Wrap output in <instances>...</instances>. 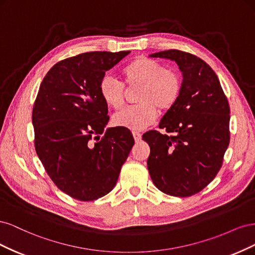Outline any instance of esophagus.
<instances>
[{"instance_id":"esophagus-1","label":"esophagus","mask_w":255,"mask_h":255,"mask_svg":"<svg viewBox=\"0 0 255 255\" xmlns=\"http://www.w3.org/2000/svg\"><path fill=\"white\" fill-rule=\"evenodd\" d=\"M133 136H134V139L136 142H139L141 140V134L139 132H137V130H133Z\"/></svg>"}]
</instances>
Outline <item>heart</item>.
I'll return each mask as SVG.
<instances>
[{
    "mask_svg": "<svg viewBox=\"0 0 255 255\" xmlns=\"http://www.w3.org/2000/svg\"><path fill=\"white\" fill-rule=\"evenodd\" d=\"M122 75L128 87L140 86L134 106H128L114 116L116 126L129 129H141L153 125L158 110L170 111L177 103L183 90L181 73L152 58L139 56L128 64ZM99 92L103 102L119 110L126 102V87L121 82L106 75L100 82Z\"/></svg>",
    "mask_w": 255,
    "mask_h": 255,
    "instance_id": "b5f03b06",
    "label": "heart"
}]
</instances>
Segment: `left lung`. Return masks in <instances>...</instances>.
<instances>
[{
    "label": "left lung",
    "mask_w": 255,
    "mask_h": 255,
    "mask_svg": "<svg viewBox=\"0 0 255 255\" xmlns=\"http://www.w3.org/2000/svg\"><path fill=\"white\" fill-rule=\"evenodd\" d=\"M152 57L169 58L183 72L177 103L142 139L150 146L146 164L154 185L167 195L190 197L219 172L230 143V106L218 76L204 60L190 53L168 50Z\"/></svg>",
    "instance_id": "obj_1"
}]
</instances>
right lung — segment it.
I'll list each match as a JSON object with an SVG mask.
<instances>
[{"label": "right lung", "mask_w": 255, "mask_h": 255, "mask_svg": "<svg viewBox=\"0 0 255 255\" xmlns=\"http://www.w3.org/2000/svg\"><path fill=\"white\" fill-rule=\"evenodd\" d=\"M128 53L96 51L60 60L38 90L32 114L36 153L54 184L80 201L114 189L134 145L127 128L102 134L110 116L99 92L105 72Z\"/></svg>", "instance_id": "right-lung-1"}]
</instances>
